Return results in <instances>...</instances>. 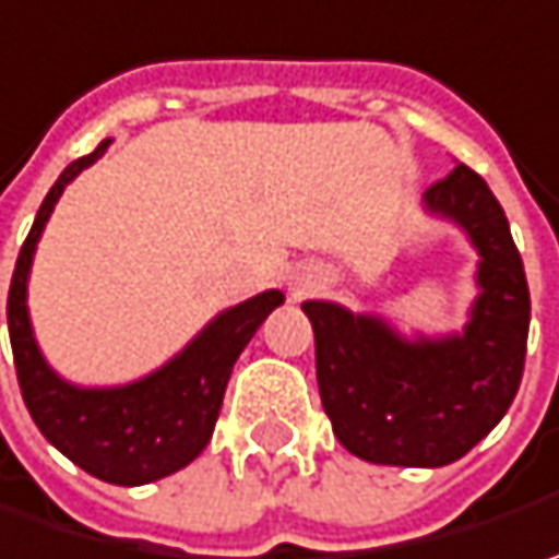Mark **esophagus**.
Segmentation results:
<instances>
[{"instance_id":"1","label":"esophagus","mask_w":559,"mask_h":559,"mask_svg":"<svg viewBox=\"0 0 559 559\" xmlns=\"http://www.w3.org/2000/svg\"><path fill=\"white\" fill-rule=\"evenodd\" d=\"M306 287H309V281H304V278H300V281H294V294H304Z\"/></svg>"}]
</instances>
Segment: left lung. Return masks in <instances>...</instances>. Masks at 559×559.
<instances>
[{
  "label": "left lung",
  "instance_id": "left-lung-1",
  "mask_svg": "<svg viewBox=\"0 0 559 559\" xmlns=\"http://www.w3.org/2000/svg\"><path fill=\"white\" fill-rule=\"evenodd\" d=\"M425 212L460 225L478 253V297L460 334L403 337L378 316L306 300L316 378L353 456L435 469L466 456L516 397L528 341V284L507 215L473 168L431 183Z\"/></svg>",
  "mask_w": 559,
  "mask_h": 559
}]
</instances>
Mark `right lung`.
Segmentation results:
<instances>
[{
  "mask_svg": "<svg viewBox=\"0 0 559 559\" xmlns=\"http://www.w3.org/2000/svg\"><path fill=\"white\" fill-rule=\"evenodd\" d=\"M103 140L90 156L71 162L46 193L34 228L27 234L9 287V334L21 397L43 438L74 466L109 485H150L193 463L212 438L234 362L250 344L255 328L284 304L281 290L255 294L218 312L178 356L140 381L118 388H78L49 369L37 347L27 278L43 228L61 190L109 150Z\"/></svg>",
  "mask_w": 559,
  "mask_h": 559,
  "instance_id": "obj_1",
  "label": "right lung"
}]
</instances>
